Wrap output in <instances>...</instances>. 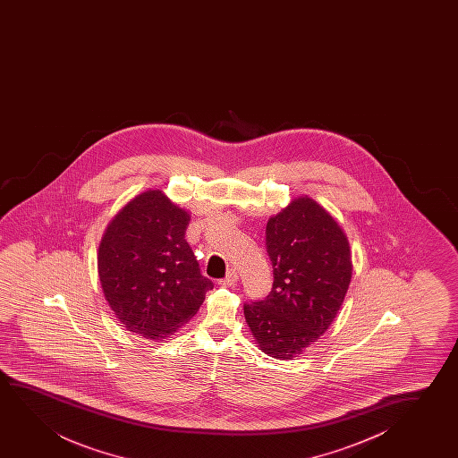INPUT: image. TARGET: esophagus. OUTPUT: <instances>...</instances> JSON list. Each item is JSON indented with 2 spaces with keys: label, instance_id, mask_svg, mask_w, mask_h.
<instances>
[{
  "label": "esophagus",
  "instance_id": "obj_1",
  "mask_svg": "<svg viewBox=\"0 0 458 458\" xmlns=\"http://www.w3.org/2000/svg\"><path fill=\"white\" fill-rule=\"evenodd\" d=\"M238 272L234 269H230L226 272L225 278L220 280V284H222V286H234V283L238 282Z\"/></svg>",
  "mask_w": 458,
  "mask_h": 458
}]
</instances>
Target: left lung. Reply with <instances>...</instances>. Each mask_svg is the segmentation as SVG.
<instances>
[{
  "mask_svg": "<svg viewBox=\"0 0 458 458\" xmlns=\"http://www.w3.org/2000/svg\"><path fill=\"white\" fill-rule=\"evenodd\" d=\"M274 267L270 294L244 305L259 351L293 360L332 326L352 278V255L343 228L308 195L283 208L266 226Z\"/></svg>",
  "mask_w": 458,
  "mask_h": 458,
  "instance_id": "obj_1",
  "label": "left lung"
}]
</instances>
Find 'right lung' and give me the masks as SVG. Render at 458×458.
I'll return each instance as SVG.
<instances>
[{
  "label": "right lung",
  "mask_w": 458,
  "mask_h": 458,
  "mask_svg": "<svg viewBox=\"0 0 458 458\" xmlns=\"http://www.w3.org/2000/svg\"><path fill=\"white\" fill-rule=\"evenodd\" d=\"M188 211L159 189L128 201L98 247L103 294L120 324L164 341L192 319L213 282L200 274L184 233Z\"/></svg>",
  "instance_id": "right-lung-1"
}]
</instances>
